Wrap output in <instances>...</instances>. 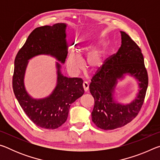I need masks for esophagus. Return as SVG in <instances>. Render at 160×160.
<instances>
[{"label":"esophagus","instance_id":"esophagus-1","mask_svg":"<svg viewBox=\"0 0 160 160\" xmlns=\"http://www.w3.org/2000/svg\"><path fill=\"white\" fill-rule=\"evenodd\" d=\"M82 86H83L84 90H85V92H87V91L88 90V89H89V85H88V82H84L83 84H82Z\"/></svg>","mask_w":160,"mask_h":160}]
</instances>
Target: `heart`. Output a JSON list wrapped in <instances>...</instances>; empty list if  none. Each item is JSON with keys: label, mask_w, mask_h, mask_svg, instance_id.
Listing matches in <instances>:
<instances>
[{"label": "heart", "mask_w": 160, "mask_h": 160, "mask_svg": "<svg viewBox=\"0 0 160 160\" xmlns=\"http://www.w3.org/2000/svg\"><path fill=\"white\" fill-rule=\"evenodd\" d=\"M76 53H71L67 60V68L73 75H77L84 68V62L82 57L91 51V48L87 47H79L75 49ZM104 61V50H96L90 53L87 61V68L90 72H96L100 70Z\"/></svg>", "instance_id": "1"}]
</instances>
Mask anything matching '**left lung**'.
<instances>
[{
	"label": "left lung",
	"instance_id": "left-lung-1",
	"mask_svg": "<svg viewBox=\"0 0 160 160\" xmlns=\"http://www.w3.org/2000/svg\"><path fill=\"white\" fill-rule=\"evenodd\" d=\"M121 33V46L110 56L91 79L90 91L94 99L92 117L94 123L103 130L120 128L133 120L144 103L148 86V75L142 51L126 32ZM131 73L140 81L139 95L131 104L121 105L112 98L117 79Z\"/></svg>",
	"mask_w": 160,
	"mask_h": 160
}]
</instances>
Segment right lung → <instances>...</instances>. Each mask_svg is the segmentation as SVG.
<instances>
[{"mask_svg": "<svg viewBox=\"0 0 160 160\" xmlns=\"http://www.w3.org/2000/svg\"><path fill=\"white\" fill-rule=\"evenodd\" d=\"M66 28L64 23L45 25L34 29L16 55L12 75V89L22 109L37 126L56 129L66 122L70 105L84 94L83 80L66 78L60 72L57 63L58 82L53 93L47 98L33 99L25 91L23 78L28 61L39 54H50L64 63L67 57Z\"/></svg>", "mask_w": 160, "mask_h": 160, "instance_id": "add662e5", "label": "right lung"}]
</instances>
